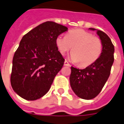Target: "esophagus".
Instances as JSON below:
<instances>
[{"instance_id":"34e87169","label":"esophagus","mask_w":124,"mask_h":124,"mask_svg":"<svg viewBox=\"0 0 124 124\" xmlns=\"http://www.w3.org/2000/svg\"><path fill=\"white\" fill-rule=\"evenodd\" d=\"M64 65H65V66H70V65L69 64V63L67 61V60L65 61V63H64Z\"/></svg>"}]
</instances>
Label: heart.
Masks as SVG:
<instances>
[{
  "mask_svg": "<svg viewBox=\"0 0 124 124\" xmlns=\"http://www.w3.org/2000/svg\"><path fill=\"white\" fill-rule=\"evenodd\" d=\"M59 52L64 55L71 50V60L78 62L80 67L89 66L101 55L103 44L101 39L93 33L81 29L71 30L66 37L58 36L56 39Z\"/></svg>",
  "mask_w": 124,
  "mask_h": 124,
  "instance_id": "1",
  "label": "heart"
}]
</instances>
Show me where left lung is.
I'll return each mask as SVG.
<instances>
[{"label": "left lung", "instance_id": "left-lung-1", "mask_svg": "<svg viewBox=\"0 0 124 124\" xmlns=\"http://www.w3.org/2000/svg\"><path fill=\"white\" fill-rule=\"evenodd\" d=\"M95 30L94 28H89ZM103 48L98 60L84 69L71 67L70 82L72 89L78 96L85 100L94 98L99 94L109 78L114 62V45L109 36L97 30Z\"/></svg>", "mask_w": 124, "mask_h": 124}]
</instances>
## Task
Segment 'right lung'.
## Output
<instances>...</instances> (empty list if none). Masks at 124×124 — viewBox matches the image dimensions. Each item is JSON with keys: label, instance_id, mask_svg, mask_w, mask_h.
<instances>
[{"label": "right lung", "instance_id": "1", "mask_svg": "<svg viewBox=\"0 0 124 124\" xmlns=\"http://www.w3.org/2000/svg\"><path fill=\"white\" fill-rule=\"evenodd\" d=\"M67 30L65 26L46 21L23 36L13 56L10 78L19 96L35 100L48 93L65 62L56 39Z\"/></svg>", "mask_w": 124, "mask_h": 124}]
</instances>
